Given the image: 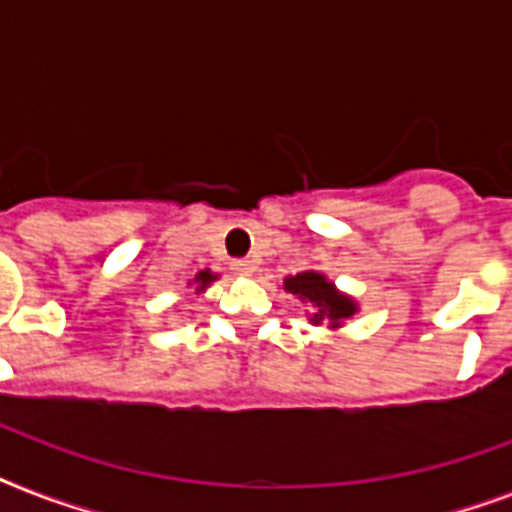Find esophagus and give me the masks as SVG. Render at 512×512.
Here are the masks:
<instances>
[{
    "label": "esophagus",
    "instance_id": "1",
    "mask_svg": "<svg viewBox=\"0 0 512 512\" xmlns=\"http://www.w3.org/2000/svg\"><path fill=\"white\" fill-rule=\"evenodd\" d=\"M231 268L239 273V276H252V273H255V263H252V260H233Z\"/></svg>",
    "mask_w": 512,
    "mask_h": 512
}]
</instances>
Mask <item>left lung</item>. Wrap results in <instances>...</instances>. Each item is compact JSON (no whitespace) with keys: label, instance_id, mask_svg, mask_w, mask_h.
<instances>
[{"label":"left lung","instance_id":"8db88e82","mask_svg":"<svg viewBox=\"0 0 512 512\" xmlns=\"http://www.w3.org/2000/svg\"><path fill=\"white\" fill-rule=\"evenodd\" d=\"M284 289L311 305V324H316V327L329 324L332 329H337L342 321L350 319L358 311L353 297L342 295L340 289L319 271H303L297 276H289V279H284Z\"/></svg>","mask_w":512,"mask_h":512}]
</instances>
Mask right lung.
Here are the masks:
<instances>
[{"mask_svg":"<svg viewBox=\"0 0 512 512\" xmlns=\"http://www.w3.org/2000/svg\"><path fill=\"white\" fill-rule=\"evenodd\" d=\"M217 276L212 271H199L196 273V279H193V284H196V292H204V289L209 287V284H212V281H215Z\"/></svg>","mask_w":512,"mask_h":512,"instance_id":"add662e5","label":"right lung"}]
</instances>
